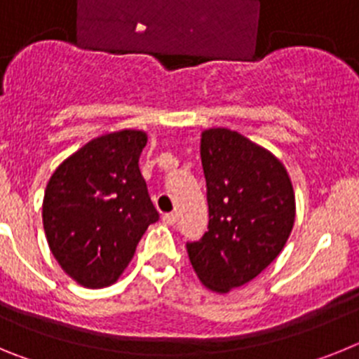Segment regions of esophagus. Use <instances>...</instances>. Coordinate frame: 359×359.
I'll list each match as a JSON object with an SVG mask.
<instances>
[{
    "instance_id": "34e87169",
    "label": "esophagus",
    "mask_w": 359,
    "mask_h": 359,
    "mask_svg": "<svg viewBox=\"0 0 359 359\" xmlns=\"http://www.w3.org/2000/svg\"><path fill=\"white\" fill-rule=\"evenodd\" d=\"M163 223L170 224V226H172V224L176 223V214H174V212H170V214H165L163 215Z\"/></svg>"
}]
</instances>
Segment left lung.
Wrapping results in <instances>:
<instances>
[{"label":"left lung","instance_id":"obj_1","mask_svg":"<svg viewBox=\"0 0 359 359\" xmlns=\"http://www.w3.org/2000/svg\"><path fill=\"white\" fill-rule=\"evenodd\" d=\"M208 231L187 243L190 264L212 291L253 280L282 252L294 223V192L284 165L224 128L203 131Z\"/></svg>","mask_w":359,"mask_h":359}]
</instances>
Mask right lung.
<instances>
[{"mask_svg":"<svg viewBox=\"0 0 359 359\" xmlns=\"http://www.w3.org/2000/svg\"><path fill=\"white\" fill-rule=\"evenodd\" d=\"M144 131L123 129L88 142L50 177L43 224L53 257L81 286L106 287L128 268L160 214L138 167Z\"/></svg>","mask_w":359,"mask_h":359,"instance_id":"add662e5","label":"right lung"}]
</instances>
